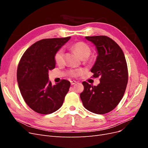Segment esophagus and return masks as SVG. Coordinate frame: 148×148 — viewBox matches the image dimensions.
Returning <instances> with one entry per match:
<instances>
[{
	"mask_svg": "<svg viewBox=\"0 0 148 148\" xmlns=\"http://www.w3.org/2000/svg\"><path fill=\"white\" fill-rule=\"evenodd\" d=\"M70 83H71V85H73V84L77 83V82H76V81H71Z\"/></svg>",
	"mask_w": 148,
	"mask_h": 148,
	"instance_id": "obj_1",
	"label": "esophagus"
}]
</instances>
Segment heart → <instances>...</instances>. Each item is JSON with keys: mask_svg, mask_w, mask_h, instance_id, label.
Listing matches in <instances>:
<instances>
[{"mask_svg": "<svg viewBox=\"0 0 148 148\" xmlns=\"http://www.w3.org/2000/svg\"><path fill=\"white\" fill-rule=\"evenodd\" d=\"M71 49L75 51L80 59H87L90 56L91 50L88 44L83 42H78L73 44L71 46ZM64 51L63 49L58 50L54 56L55 62L57 64H61L64 62ZM81 70H75L71 72L72 76H77L81 73Z\"/></svg>", "mask_w": 148, "mask_h": 148, "instance_id": "b5f03b06", "label": "heart"}]
</instances>
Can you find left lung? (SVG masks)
<instances>
[{"instance_id": "left-lung-1", "label": "left lung", "mask_w": 148, "mask_h": 148, "mask_svg": "<svg viewBox=\"0 0 148 148\" xmlns=\"http://www.w3.org/2000/svg\"><path fill=\"white\" fill-rule=\"evenodd\" d=\"M95 46L97 56L91 70L93 77H100L94 86L83 82L80 94L85 109L97 114L109 112L115 108L124 95L128 83V69L122 49L106 36H86Z\"/></svg>"}]
</instances>
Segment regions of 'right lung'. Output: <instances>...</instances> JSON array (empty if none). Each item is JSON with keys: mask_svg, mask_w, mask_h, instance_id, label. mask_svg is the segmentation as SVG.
<instances>
[{"mask_svg": "<svg viewBox=\"0 0 148 148\" xmlns=\"http://www.w3.org/2000/svg\"><path fill=\"white\" fill-rule=\"evenodd\" d=\"M71 37L44 39L35 42L25 51L17 69V82L21 96L36 112L50 114L60 109L69 92L70 82L52 85L49 71L56 67V52Z\"/></svg>", "mask_w": 148, "mask_h": 148, "instance_id": "add662e5", "label": "right lung"}]
</instances>
